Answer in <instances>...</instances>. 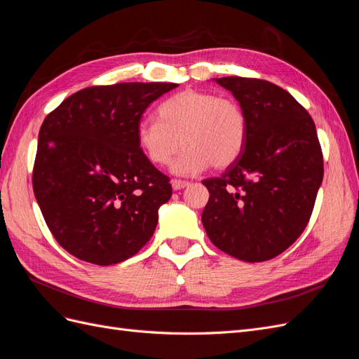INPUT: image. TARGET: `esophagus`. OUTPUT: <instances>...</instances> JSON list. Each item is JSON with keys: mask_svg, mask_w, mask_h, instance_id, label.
<instances>
[{"mask_svg": "<svg viewBox=\"0 0 359 359\" xmlns=\"http://www.w3.org/2000/svg\"><path fill=\"white\" fill-rule=\"evenodd\" d=\"M172 189L173 190H181V189H186L189 187V182L187 181H182V180H172Z\"/></svg>", "mask_w": 359, "mask_h": 359, "instance_id": "obj_1", "label": "esophagus"}]
</instances>
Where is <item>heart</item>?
Listing matches in <instances>:
<instances>
[{
    "instance_id": "obj_1",
    "label": "heart",
    "mask_w": 359,
    "mask_h": 359,
    "mask_svg": "<svg viewBox=\"0 0 359 359\" xmlns=\"http://www.w3.org/2000/svg\"><path fill=\"white\" fill-rule=\"evenodd\" d=\"M156 119L136 126V140L144 156L156 166L172 163L177 175H196L208 169H226L240 158L247 140L245 112L232 97L186 90L157 107Z\"/></svg>"
}]
</instances>
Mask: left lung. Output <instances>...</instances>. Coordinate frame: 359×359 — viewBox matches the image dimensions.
<instances>
[{"instance_id":"obj_1","label":"left lung","mask_w":359,"mask_h":359,"mask_svg":"<svg viewBox=\"0 0 359 359\" xmlns=\"http://www.w3.org/2000/svg\"><path fill=\"white\" fill-rule=\"evenodd\" d=\"M247 116L243 153L222 177L203 180L202 223L211 243L245 262H264L295 243L310 220L323 178L311 116L280 86L262 79H215Z\"/></svg>"}]
</instances>
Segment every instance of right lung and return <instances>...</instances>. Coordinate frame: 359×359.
Returning a JSON list of instances; mask_svg holds the SVG:
<instances>
[{"label":"right lung","instance_id":"1","mask_svg":"<svg viewBox=\"0 0 359 359\" xmlns=\"http://www.w3.org/2000/svg\"><path fill=\"white\" fill-rule=\"evenodd\" d=\"M177 86H90L43 121L32 189L53 238L74 257L114 265L153 236L172 186L140 151L136 126L151 103Z\"/></svg>","mask_w":359,"mask_h":359}]
</instances>
